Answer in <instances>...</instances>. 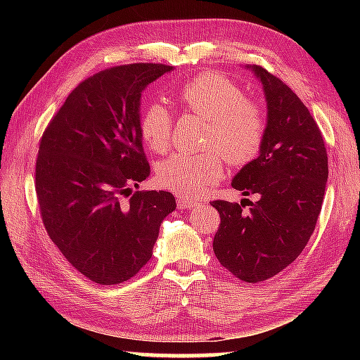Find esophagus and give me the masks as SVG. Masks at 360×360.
Returning a JSON list of instances; mask_svg holds the SVG:
<instances>
[{
  "mask_svg": "<svg viewBox=\"0 0 360 360\" xmlns=\"http://www.w3.org/2000/svg\"><path fill=\"white\" fill-rule=\"evenodd\" d=\"M197 205L195 202H192V200H186V198H179L178 200V206L181 210H191L193 208V206Z\"/></svg>",
  "mask_w": 360,
  "mask_h": 360,
  "instance_id": "1",
  "label": "esophagus"
}]
</instances>
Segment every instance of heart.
Returning <instances> with one entry per match:
<instances>
[{"instance_id": "b5f03b06", "label": "heart", "mask_w": 360, "mask_h": 360, "mask_svg": "<svg viewBox=\"0 0 360 360\" xmlns=\"http://www.w3.org/2000/svg\"><path fill=\"white\" fill-rule=\"evenodd\" d=\"M178 105L208 120L203 154L178 152L158 167V182L184 198H198L224 174L223 155L230 165L245 167L259 155L266 133V117L257 103L246 100L240 85L217 72H205L181 85ZM173 115L160 103H150L139 119V133L155 154L169 148ZM217 148L221 155L214 151Z\"/></svg>"}]
</instances>
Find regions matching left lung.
<instances>
[{
  "label": "left lung",
  "instance_id": "8db88e82",
  "mask_svg": "<svg viewBox=\"0 0 360 360\" xmlns=\"http://www.w3.org/2000/svg\"><path fill=\"white\" fill-rule=\"evenodd\" d=\"M249 68L264 85L266 133L259 157L231 186L260 198L248 212L243 202H211L221 214L212 249L236 278L259 283L284 270L307 246L324 200L328 162L324 138L303 101L265 68Z\"/></svg>",
  "mask_w": 360,
  "mask_h": 360
}]
</instances>
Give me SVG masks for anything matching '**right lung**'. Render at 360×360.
<instances>
[{
    "mask_svg": "<svg viewBox=\"0 0 360 360\" xmlns=\"http://www.w3.org/2000/svg\"><path fill=\"white\" fill-rule=\"evenodd\" d=\"M162 63L112 66L82 81L39 141L34 188L41 219L65 259L90 281L114 285L152 257L173 193L136 191L150 174L139 100Z\"/></svg>",
    "mask_w": 360,
    "mask_h": 360,
    "instance_id": "1",
    "label": "right lung"
}]
</instances>
